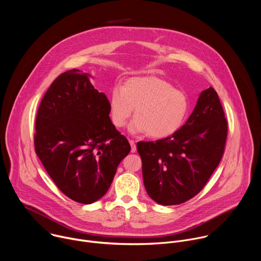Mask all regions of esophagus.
I'll use <instances>...</instances> for the list:
<instances>
[{"instance_id": "esophagus-1", "label": "esophagus", "mask_w": 261, "mask_h": 261, "mask_svg": "<svg viewBox=\"0 0 261 261\" xmlns=\"http://www.w3.org/2000/svg\"><path fill=\"white\" fill-rule=\"evenodd\" d=\"M130 145H131V153H135L136 152V144L134 140H129Z\"/></svg>"}]
</instances>
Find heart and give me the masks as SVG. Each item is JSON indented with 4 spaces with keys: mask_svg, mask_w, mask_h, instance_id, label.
Returning a JSON list of instances; mask_svg holds the SVG:
<instances>
[{
    "mask_svg": "<svg viewBox=\"0 0 261 261\" xmlns=\"http://www.w3.org/2000/svg\"><path fill=\"white\" fill-rule=\"evenodd\" d=\"M108 108L116 127H124L135 108L136 117L129 126L130 132L164 138L182 126L188 116L189 99L162 79L138 76L127 80L122 89L111 90Z\"/></svg>",
    "mask_w": 261,
    "mask_h": 261,
    "instance_id": "obj_1",
    "label": "heart"
}]
</instances>
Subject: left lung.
<instances>
[{
  "label": "left lung",
  "instance_id": "left-lung-1",
  "mask_svg": "<svg viewBox=\"0 0 261 261\" xmlns=\"http://www.w3.org/2000/svg\"><path fill=\"white\" fill-rule=\"evenodd\" d=\"M227 121L217 92L202 91L193 113L171 136L139 141L145 190L162 205L180 204L197 195L219 165Z\"/></svg>",
  "mask_w": 261,
  "mask_h": 261
}]
</instances>
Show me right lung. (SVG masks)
Here are the masks:
<instances>
[{
  "label": "right lung",
  "instance_id": "right-lung-1",
  "mask_svg": "<svg viewBox=\"0 0 261 261\" xmlns=\"http://www.w3.org/2000/svg\"><path fill=\"white\" fill-rule=\"evenodd\" d=\"M73 69L48 88L36 117L34 144L48 175L70 199L91 204L108 191L131 146L111 123L108 99Z\"/></svg>",
  "mask_w": 261,
  "mask_h": 261
}]
</instances>
